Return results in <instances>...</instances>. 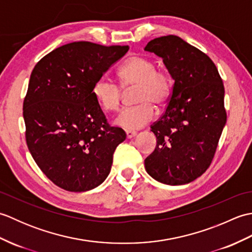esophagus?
Instances as JSON below:
<instances>
[{"label": "esophagus", "instance_id": "obj_1", "mask_svg": "<svg viewBox=\"0 0 252 252\" xmlns=\"http://www.w3.org/2000/svg\"><path fill=\"white\" fill-rule=\"evenodd\" d=\"M126 135L127 138H132L136 135V132L135 131H130V130H126Z\"/></svg>", "mask_w": 252, "mask_h": 252}]
</instances>
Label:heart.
I'll return each instance as SVG.
<instances>
[{"label": "heart", "mask_w": 252, "mask_h": 252, "mask_svg": "<svg viewBox=\"0 0 252 252\" xmlns=\"http://www.w3.org/2000/svg\"><path fill=\"white\" fill-rule=\"evenodd\" d=\"M120 85L101 78L94 84L93 95L105 111H114L119 108L123 98V91L134 90L133 99L135 106L120 111L115 123L126 130H137L146 126L155 116L154 106L162 107L168 103L172 93V78L170 74L156 68L151 58L134 55L118 71Z\"/></svg>", "instance_id": "obj_1"}]
</instances>
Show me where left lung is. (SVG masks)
<instances>
[{
	"mask_svg": "<svg viewBox=\"0 0 252 252\" xmlns=\"http://www.w3.org/2000/svg\"><path fill=\"white\" fill-rule=\"evenodd\" d=\"M145 51L161 57L174 80L165 111L151 126L157 145L145 169L160 183L187 184L210 167L226 123L222 79L210 57L180 36L156 37Z\"/></svg>",
	"mask_w": 252,
	"mask_h": 252,
	"instance_id": "8db88e82",
	"label": "left lung"
}]
</instances>
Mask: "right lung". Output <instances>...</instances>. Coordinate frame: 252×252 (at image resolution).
I'll return each instance as SVG.
<instances>
[{"mask_svg": "<svg viewBox=\"0 0 252 252\" xmlns=\"http://www.w3.org/2000/svg\"><path fill=\"white\" fill-rule=\"evenodd\" d=\"M127 51L72 42L45 55L31 72L23 107L26 142L37 167L63 189L100 185L126 140V132L107 121L93 88Z\"/></svg>", "mask_w": 252, "mask_h": 252, "instance_id": "obj_1", "label": "right lung"}]
</instances>
